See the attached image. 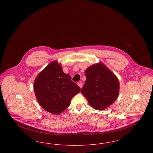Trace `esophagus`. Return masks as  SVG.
<instances>
[{
	"label": "esophagus",
	"instance_id": "obj_1",
	"mask_svg": "<svg viewBox=\"0 0 153 153\" xmlns=\"http://www.w3.org/2000/svg\"><path fill=\"white\" fill-rule=\"evenodd\" d=\"M77 84H78V85H79V87H80L81 88L82 87V86H83V84H82V82H79Z\"/></svg>",
	"mask_w": 153,
	"mask_h": 153
}]
</instances>
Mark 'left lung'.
Segmentation results:
<instances>
[{"label": "left lung", "mask_w": 153, "mask_h": 153, "mask_svg": "<svg viewBox=\"0 0 153 153\" xmlns=\"http://www.w3.org/2000/svg\"><path fill=\"white\" fill-rule=\"evenodd\" d=\"M85 75L87 80L81 92L91 107L102 110L117 100L119 90V81L102 64L88 68Z\"/></svg>", "instance_id": "obj_1"}]
</instances>
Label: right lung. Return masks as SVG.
Instances as JSON below:
<instances>
[{"mask_svg": "<svg viewBox=\"0 0 153 153\" xmlns=\"http://www.w3.org/2000/svg\"><path fill=\"white\" fill-rule=\"evenodd\" d=\"M34 89L40 105L56 115L69 107L72 98L81 90L57 61L51 62L37 76Z\"/></svg>", "mask_w": 153, "mask_h": 153, "instance_id": "right-lung-1", "label": "right lung"}]
</instances>
